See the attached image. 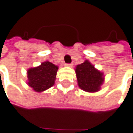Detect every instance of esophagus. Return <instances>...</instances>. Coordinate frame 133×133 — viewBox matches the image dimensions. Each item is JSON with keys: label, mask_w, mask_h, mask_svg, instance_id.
Listing matches in <instances>:
<instances>
[{"label": "esophagus", "mask_w": 133, "mask_h": 133, "mask_svg": "<svg viewBox=\"0 0 133 133\" xmlns=\"http://www.w3.org/2000/svg\"><path fill=\"white\" fill-rule=\"evenodd\" d=\"M65 65L67 67H72V64H65Z\"/></svg>", "instance_id": "1"}]
</instances>
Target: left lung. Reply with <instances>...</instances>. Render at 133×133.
I'll use <instances>...</instances> for the list:
<instances>
[{
	"instance_id": "left-lung-1",
	"label": "left lung",
	"mask_w": 133,
	"mask_h": 133,
	"mask_svg": "<svg viewBox=\"0 0 133 133\" xmlns=\"http://www.w3.org/2000/svg\"><path fill=\"white\" fill-rule=\"evenodd\" d=\"M77 83L79 89L85 91L94 93L100 91L104 83V74L97 70L89 60L78 65L75 68Z\"/></svg>"
}]
</instances>
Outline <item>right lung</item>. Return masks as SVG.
Segmentation results:
<instances>
[{"label": "right lung", "instance_id": "right-lung-1", "mask_svg": "<svg viewBox=\"0 0 133 133\" xmlns=\"http://www.w3.org/2000/svg\"><path fill=\"white\" fill-rule=\"evenodd\" d=\"M59 67L49 61L43 62L40 65L27 70V85L36 92H42L55 83Z\"/></svg>", "mask_w": 133, "mask_h": 133}]
</instances>
